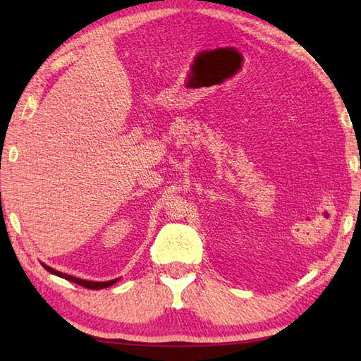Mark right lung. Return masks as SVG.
Returning <instances> with one entry per match:
<instances>
[{
  "label": "right lung",
  "instance_id": "1",
  "mask_svg": "<svg viewBox=\"0 0 361 361\" xmlns=\"http://www.w3.org/2000/svg\"><path fill=\"white\" fill-rule=\"evenodd\" d=\"M43 267H44V270H46V271H49V273L56 274V276H60V278H63V279H66V281H71V282H74V283H78V286H82V287L90 288V290H101V288H106V287L113 286L114 282H118V279L106 281V282H93V281H83V279H79V278H74V276L65 274V273H60V271L54 270V268H51V267H48V265H44V264H43Z\"/></svg>",
  "mask_w": 361,
  "mask_h": 361
}]
</instances>
